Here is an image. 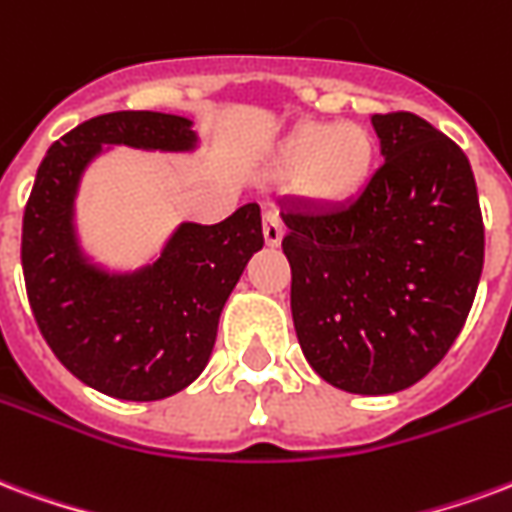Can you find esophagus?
I'll return each instance as SVG.
<instances>
[{
  "label": "esophagus",
  "mask_w": 512,
  "mask_h": 512,
  "mask_svg": "<svg viewBox=\"0 0 512 512\" xmlns=\"http://www.w3.org/2000/svg\"><path fill=\"white\" fill-rule=\"evenodd\" d=\"M282 236H285V225L276 211H266L263 214V238H266L268 246H279L282 244Z\"/></svg>",
  "instance_id": "esophagus-1"
}]
</instances>
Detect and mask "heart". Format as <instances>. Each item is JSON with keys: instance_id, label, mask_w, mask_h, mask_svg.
Listing matches in <instances>:
<instances>
[{"instance_id": "heart-1", "label": "heart", "mask_w": 512, "mask_h": 512, "mask_svg": "<svg viewBox=\"0 0 512 512\" xmlns=\"http://www.w3.org/2000/svg\"><path fill=\"white\" fill-rule=\"evenodd\" d=\"M377 143L361 124L306 121L290 132L279 162L287 173L304 176L306 192L328 206L350 203L374 173Z\"/></svg>"}]
</instances>
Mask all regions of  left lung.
<instances>
[{
    "mask_svg": "<svg viewBox=\"0 0 512 512\" xmlns=\"http://www.w3.org/2000/svg\"><path fill=\"white\" fill-rule=\"evenodd\" d=\"M382 162L347 206L282 208L290 309L306 361L350 393H396L456 342L483 271L469 160L415 113H377Z\"/></svg>",
    "mask_w": 512,
    "mask_h": 512,
    "instance_id": "left-lung-1",
    "label": "left lung"
}]
</instances>
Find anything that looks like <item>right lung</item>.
I'll return each mask as SVG.
<instances>
[{
	"mask_svg": "<svg viewBox=\"0 0 512 512\" xmlns=\"http://www.w3.org/2000/svg\"><path fill=\"white\" fill-rule=\"evenodd\" d=\"M102 143L187 151L189 119L116 111L83 121L48 149L24 208L21 266L37 328L59 361L94 391L157 401L206 369L227 295L257 249L260 206L246 203L219 225H181L154 266L111 276L75 244L73 198Z\"/></svg>",
	"mask_w": 512,
	"mask_h": 512,
	"instance_id": "add662e5",
	"label": "right lung"
}]
</instances>
